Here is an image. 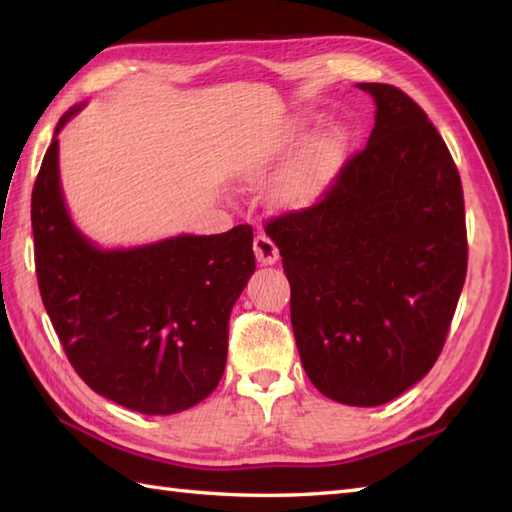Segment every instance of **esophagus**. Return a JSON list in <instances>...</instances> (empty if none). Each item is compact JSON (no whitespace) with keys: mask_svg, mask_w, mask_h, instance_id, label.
I'll return each mask as SVG.
<instances>
[{"mask_svg":"<svg viewBox=\"0 0 512 512\" xmlns=\"http://www.w3.org/2000/svg\"><path fill=\"white\" fill-rule=\"evenodd\" d=\"M253 250H255V257L259 264L264 266H270L275 264L279 259V248L277 244L270 239L266 233H257L255 239H253Z\"/></svg>","mask_w":512,"mask_h":512,"instance_id":"obj_1","label":"esophagus"}]
</instances>
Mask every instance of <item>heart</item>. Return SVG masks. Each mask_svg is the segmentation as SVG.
I'll return each instance as SVG.
<instances>
[{
    "label": "heart",
    "mask_w": 512,
    "mask_h": 512,
    "mask_svg": "<svg viewBox=\"0 0 512 512\" xmlns=\"http://www.w3.org/2000/svg\"><path fill=\"white\" fill-rule=\"evenodd\" d=\"M303 136H306V132H303L301 123L281 127L279 132L268 136L257 147L253 162H250V171L259 176V173H268L270 169L284 165L301 145ZM341 162L343 136L339 132H328L314 138L288 171V178L281 184V198L290 204H308L317 200L330 187L336 171L341 169Z\"/></svg>",
    "instance_id": "heart-1"
}]
</instances>
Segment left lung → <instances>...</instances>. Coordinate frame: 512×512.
<instances>
[{"label":"left lung","instance_id":"left-lung-1","mask_svg":"<svg viewBox=\"0 0 512 512\" xmlns=\"http://www.w3.org/2000/svg\"><path fill=\"white\" fill-rule=\"evenodd\" d=\"M376 101L365 149L319 202L268 220L290 281L303 369L352 407L398 398L429 372L466 279L462 182L442 136L409 96L361 83Z\"/></svg>","mask_w":512,"mask_h":512}]
</instances>
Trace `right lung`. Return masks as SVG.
I'll return each mask as SVG.
<instances>
[{
    "mask_svg": "<svg viewBox=\"0 0 512 512\" xmlns=\"http://www.w3.org/2000/svg\"><path fill=\"white\" fill-rule=\"evenodd\" d=\"M61 116L32 189L39 292L85 385L147 416L198 405L226 367L228 319L255 273L253 226L103 250L70 220L59 182Z\"/></svg>",
    "mask_w": 512,
    "mask_h": 512,
    "instance_id": "obj_1",
    "label": "right lung"
}]
</instances>
